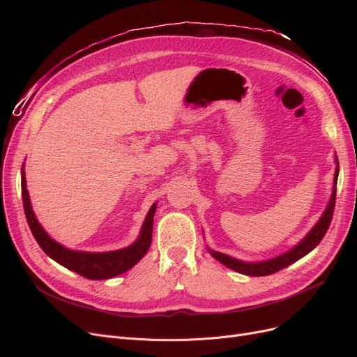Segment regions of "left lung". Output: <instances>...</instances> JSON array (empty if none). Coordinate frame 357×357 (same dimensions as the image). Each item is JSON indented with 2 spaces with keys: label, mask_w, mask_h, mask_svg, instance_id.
Returning a JSON list of instances; mask_svg holds the SVG:
<instances>
[{
  "label": "left lung",
  "mask_w": 357,
  "mask_h": 357,
  "mask_svg": "<svg viewBox=\"0 0 357 357\" xmlns=\"http://www.w3.org/2000/svg\"><path fill=\"white\" fill-rule=\"evenodd\" d=\"M335 163H337V166H335V172H334L333 194L328 201L327 208H326L324 214L321 215V218L317 221L312 230L301 241H299L294 249H291L289 252H287L284 255L276 256L269 260H264V261H243V260H237L229 255L208 250L211 253V256L215 257L218 261H221L224 266H227L238 273L249 275V276H266V275H272V273L282 271L284 268L292 265L294 261L308 255L312 249L317 248L318 243L323 240V237L326 236V233L330 227L331 218H333L334 205H335V190H337L335 185H337V178H339V160H337V158H335Z\"/></svg>",
  "instance_id": "8db88e82"
}]
</instances>
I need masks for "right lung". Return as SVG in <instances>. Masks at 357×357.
Returning a JSON list of instances; mask_svg holds the SVG:
<instances>
[{"label":"right lung","mask_w":357,"mask_h":357,"mask_svg":"<svg viewBox=\"0 0 357 357\" xmlns=\"http://www.w3.org/2000/svg\"><path fill=\"white\" fill-rule=\"evenodd\" d=\"M22 195H23V207L24 214L29 222V227L39 243L42 250L53 260L58 261L59 265L65 266L69 271L77 272L78 275L86 279H109L117 275L124 273L130 268H133L137 261L147 253L150 243H152V229H153V217L156 211V202L150 207L146 220L142 226L139 238L133 245L114 250V252H102V253H91V252H77L69 250L54 241L37 221L30 204L29 191L26 188L24 178V166L22 167Z\"/></svg>","instance_id":"obj_1"}]
</instances>
